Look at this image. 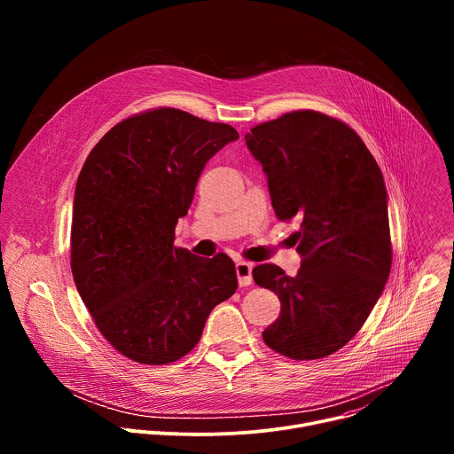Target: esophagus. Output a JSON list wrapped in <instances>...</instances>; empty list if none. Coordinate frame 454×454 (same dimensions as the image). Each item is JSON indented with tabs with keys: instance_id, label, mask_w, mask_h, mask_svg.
Masks as SVG:
<instances>
[{
	"instance_id": "34e87169",
	"label": "esophagus",
	"mask_w": 454,
	"mask_h": 454,
	"mask_svg": "<svg viewBox=\"0 0 454 454\" xmlns=\"http://www.w3.org/2000/svg\"><path fill=\"white\" fill-rule=\"evenodd\" d=\"M251 271H253V266H251L249 262L239 261V262L235 264V273H237V278H239V286H240V287H247V286L253 284Z\"/></svg>"
}]
</instances>
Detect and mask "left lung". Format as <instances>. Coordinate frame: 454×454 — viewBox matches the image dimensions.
Listing matches in <instances>:
<instances>
[{
    "label": "left lung",
    "mask_w": 454,
    "mask_h": 454,
    "mask_svg": "<svg viewBox=\"0 0 454 454\" xmlns=\"http://www.w3.org/2000/svg\"><path fill=\"white\" fill-rule=\"evenodd\" d=\"M244 138L277 217L301 221L296 277L275 264L253 270L254 284L282 303L264 343L296 361L327 357L359 333L390 277L382 172L354 129L310 109L258 123Z\"/></svg>",
    "instance_id": "1"
}]
</instances>
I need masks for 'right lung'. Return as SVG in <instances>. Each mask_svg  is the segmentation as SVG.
I'll use <instances>...</instances> for the list:
<instances>
[{"label":"right lung","mask_w":454,"mask_h":454,"mask_svg":"<svg viewBox=\"0 0 454 454\" xmlns=\"http://www.w3.org/2000/svg\"><path fill=\"white\" fill-rule=\"evenodd\" d=\"M239 140L228 123L174 107L129 116L79 174L72 273L100 334L121 356L167 364L198 345L212 309L237 291L231 258L174 246L207 161Z\"/></svg>","instance_id":"right-lung-1"}]
</instances>
